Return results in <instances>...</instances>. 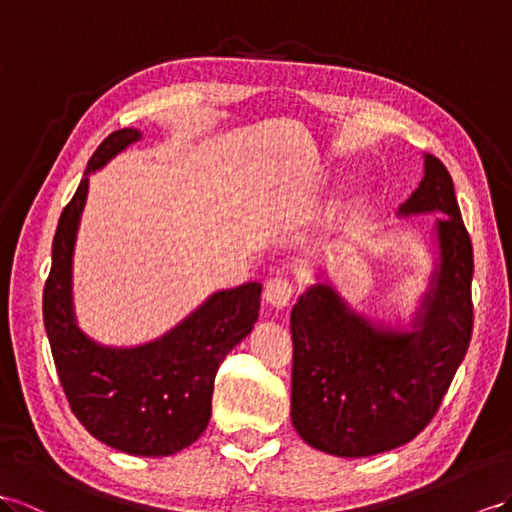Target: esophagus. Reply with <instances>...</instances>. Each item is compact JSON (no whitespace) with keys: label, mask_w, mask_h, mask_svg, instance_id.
<instances>
[{"label":"esophagus","mask_w":512,"mask_h":512,"mask_svg":"<svg viewBox=\"0 0 512 512\" xmlns=\"http://www.w3.org/2000/svg\"><path fill=\"white\" fill-rule=\"evenodd\" d=\"M292 294H294L292 281L281 279V277L268 279L266 285H264V300H266L268 305L277 307V309H283V307L290 305Z\"/></svg>","instance_id":"obj_1"}]
</instances>
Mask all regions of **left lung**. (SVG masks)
I'll use <instances>...</instances> for the list:
<instances>
[{
	"mask_svg": "<svg viewBox=\"0 0 512 512\" xmlns=\"http://www.w3.org/2000/svg\"><path fill=\"white\" fill-rule=\"evenodd\" d=\"M439 214V259L411 331L372 322L329 281L292 309V424L311 448L361 458L409 443L439 411L469 348L474 251L452 177L424 155V179L398 216Z\"/></svg>",
	"mask_w": 512,
	"mask_h": 512,
	"instance_id": "8db88e82",
	"label": "left lung"
}]
</instances>
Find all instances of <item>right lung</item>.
<instances>
[{"label":"right lung","instance_id":"obj_1","mask_svg":"<svg viewBox=\"0 0 512 512\" xmlns=\"http://www.w3.org/2000/svg\"><path fill=\"white\" fill-rule=\"evenodd\" d=\"M140 138V131L131 127L114 131L88 160L51 244L43 320L60 385L90 435L134 456H170L192 445L207 428L216 372L222 359L253 331L261 283L212 294L175 329L136 348L101 346L77 326L73 251L88 175Z\"/></svg>","mask_w":512,"mask_h":512}]
</instances>
